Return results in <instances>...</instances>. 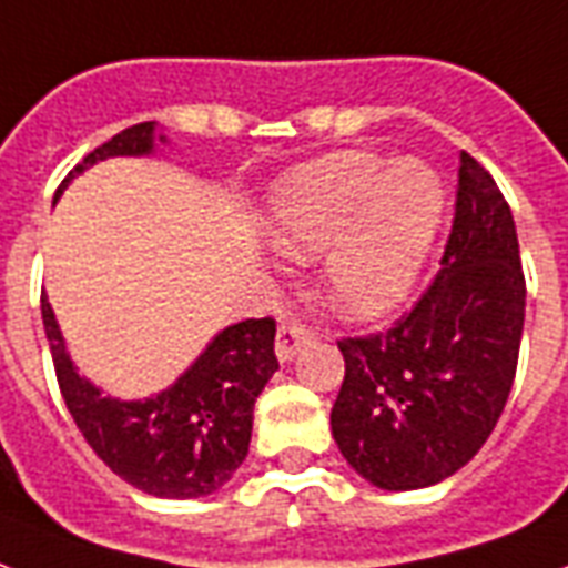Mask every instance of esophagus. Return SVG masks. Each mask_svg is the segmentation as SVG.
<instances>
[{
	"label": "esophagus",
	"mask_w": 568,
	"mask_h": 568,
	"mask_svg": "<svg viewBox=\"0 0 568 568\" xmlns=\"http://www.w3.org/2000/svg\"><path fill=\"white\" fill-rule=\"evenodd\" d=\"M313 339L315 333L301 327V324H283V327L276 331V357H280V363H288L294 354L301 352L303 345H310Z\"/></svg>",
	"instance_id": "1"
}]
</instances>
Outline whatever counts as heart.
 <instances>
[{"label":"heart","mask_w":568,"mask_h":568,"mask_svg":"<svg viewBox=\"0 0 568 568\" xmlns=\"http://www.w3.org/2000/svg\"><path fill=\"white\" fill-rule=\"evenodd\" d=\"M444 207L447 190L426 160L336 151L276 187L271 241L301 262L327 253V301L342 315L375 318L417 283Z\"/></svg>","instance_id":"b5f03b06"}]
</instances>
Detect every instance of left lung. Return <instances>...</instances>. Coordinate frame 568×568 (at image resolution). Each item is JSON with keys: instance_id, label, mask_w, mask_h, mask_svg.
Returning a JSON list of instances; mask_svg holds the SVG:
<instances>
[{"instance_id": "1", "label": "left lung", "mask_w": 568, "mask_h": 568, "mask_svg": "<svg viewBox=\"0 0 568 568\" xmlns=\"http://www.w3.org/2000/svg\"><path fill=\"white\" fill-rule=\"evenodd\" d=\"M513 211L462 151L438 276L389 331L339 339L331 428L345 462L387 491L435 486L470 462L504 414L525 331Z\"/></svg>"}]
</instances>
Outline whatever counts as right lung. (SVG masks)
Instances as JSON below:
<instances>
[{
    "mask_svg": "<svg viewBox=\"0 0 568 568\" xmlns=\"http://www.w3.org/2000/svg\"><path fill=\"white\" fill-rule=\"evenodd\" d=\"M151 151L154 121L121 130L68 172L55 196L98 160L142 158ZM41 318L64 405L112 474L145 495L172 500L214 495L232 479L250 453L255 399L280 369L274 318H246L220 331L172 387L136 402L103 396L101 387L82 378L47 294H41Z\"/></svg>",
    "mask_w": 568,
    "mask_h": 568,
    "instance_id": "add662e5",
    "label": "right lung"
}]
</instances>
